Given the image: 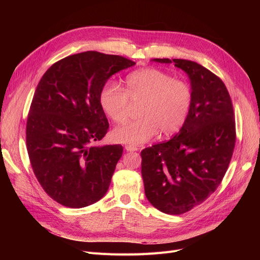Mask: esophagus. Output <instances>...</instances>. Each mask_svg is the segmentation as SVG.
<instances>
[{"label": "esophagus", "mask_w": 260, "mask_h": 260, "mask_svg": "<svg viewBox=\"0 0 260 260\" xmlns=\"http://www.w3.org/2000/svg\"><path fill=\"white\" fill-rule=\"evenodd\" d=\"M124 148H125V151H128V152H135V151H138V147H137V146H135V145H125V146H124Z\"/></svg>", "instance_id": "1"}]
</instances>
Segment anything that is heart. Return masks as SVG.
<instances>
[{"label":"heart","mask_w":260,"mask_h":260,"mask_svg":"<svg viewBox=\"0 0 260 260\" xmlns=\"http://www.w3.org/2000/svg\"><path fill=\"white\" fill-rule=\"evenodd\" d=\"M100 105L116 123L128 118L130 103H139V119L116 128L117 142L141 145L158 133L161 137L175 135L185 123L192 106L193 94L186 82L155 68L137 70L125 78V90L109 80L100 91Z\"/></svg>","instance_id":"b5f03b06"}]
</instances>
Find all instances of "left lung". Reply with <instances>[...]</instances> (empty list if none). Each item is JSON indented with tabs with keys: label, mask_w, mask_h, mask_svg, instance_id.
<instances>
[{
	"label": "left lung",
	"mask_w": 260,
	"mask_h": 260,
	"mask_svg": "<svg viewBox=\"0 0 260 260\" xmlns=\"http://www.w3.org/2000/svg\"><path fill=\"white\" fill-rule=\"evenodd\" d=\"M174 62L190 77L193 101L183 127L169 141L141 152L148 202L168 215H182L206 201L225 175L237 133L230 94L210 70L186 59Z\"/></svg>",
	"instance_id": "8db88e82"
}]
</instances>
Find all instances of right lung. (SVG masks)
<instances>
[{
	"label": "right lung",
	"instance_id": "right-lung-1",
	"mask_svg": "<svg viewBox=\"0 0 260 260\" xmlns=\"http://www.w3.org/2000/svg\"><path fill=\"white\" fill-rule=\"evenodd\" d=\"M135 64L88 51L54 62L39 81L27 118V151L39 183L60 205L85 207L107 192L123 148L92 145L109 128L100 91L112 75Z\"/></svg>",
	"mask_w": 260,
	"mask_h": 260
}]
</instances>
